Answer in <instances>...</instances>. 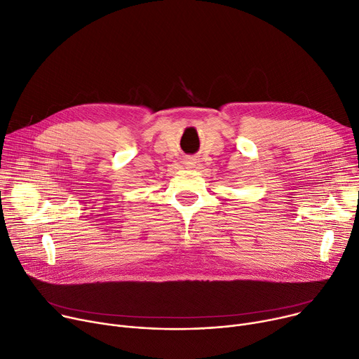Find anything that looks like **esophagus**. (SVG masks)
<instances>
[{
	"instance_id": "1",
	"label": "esophagus",
	"mask_w": 359,
	"mask_h": 359,
	"mask_svg": "<svg viewBox=\"0 0 359 359\" xmlns=\"http://www.w3.org/2000/svg\"><path fill=\"white\" fill-rule=\"evenodd\" d=\"M186 165H189V166L194 165V160H191V158H187V160H186Z\"/></svg>"
}]
</instances>
